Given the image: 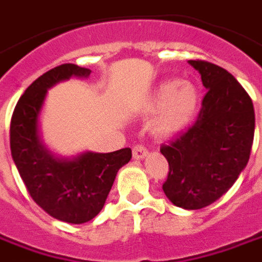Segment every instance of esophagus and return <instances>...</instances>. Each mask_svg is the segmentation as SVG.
Returning <instances> with one entry per match:
<instances>
[{"label":"esophagus","instance_id":"esophagus-1","mask_svg":"<svg viewBox=\"0 0 262 262\" xmlns=\"http://www.w3.org/2000/svg\"><path fill=\"white\" fill-rule=\"evenodd\" d=\"M147 149L144 147V146H142V144H136L135 147H133V159L135 160H142V159H144V157L147 156Z\"/></svg>","mask_w":262,"mask_h":262}]
</instances>
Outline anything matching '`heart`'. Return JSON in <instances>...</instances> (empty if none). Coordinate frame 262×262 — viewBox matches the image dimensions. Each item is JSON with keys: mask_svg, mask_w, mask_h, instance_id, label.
I'll return each mask as SVG.
<instances>
[{"mask_svg": "<svg viewBox=\"0 0 262 262\" xmlns=\"http://www.w3.org/2000/svg\"><path fill=\"white\" fill-rule=\"evenodd\" d=\"M200 106V92L191 82L166 80L150 93L143 106L146 115L156 116L151 130L157 137L179 136L194 120Z\"/></svg>", "mask_w": 262, "mask_h": 262, "instance_id": "obj_1", "label": "heart"}]
</instances>
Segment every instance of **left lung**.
I'll use <instances>...</instances> for the list:
<instances>
[{"mask_svg": "<svg viewBox=\"0 0 262 262\" xmlns=\"http://www.w3.org/2000/svg\"><path fill=\"white\" fill-rule=\"evenodd\" d=\"M207 93L195 123L160 147L169 162L163 191L177 207H207L228 191L246 169L255 129L251 98L226 69L188 61Z\"/></svg>", "mask_w": 262, "mask_h": 262, "instance_id": "8db88e82", "label": "left lung"}]
</instances>
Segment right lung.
I'll use <instances>...</instances> for the list:
<instances>
[{"label":"right lung","instance_id":"add662e5","mask_svg":"<svg viewBox=\"0 0 262 262\" xmlns=\"http://www.w3.org/2000/svg\"><path fill=\"white\" fill-rule=\"evenodd\" d=\"M91 72L74 63L45 72L27 88L11 119V155L29 195L49 215L71 224H83L100 213L119 169L132 159L129 147L59 157L42 142L39 115L48 89L72 76L88 78Z\"/></svg>","mask_w":262,"mask_h":262}]
</instances>
